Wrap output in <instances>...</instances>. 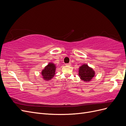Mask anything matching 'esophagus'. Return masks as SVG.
<instances>
[{"mask_svg": "<svg viewBox=\"0 0 126 126\" xmlns=\"http://www.w3.org/2000/svg\"><path fill=\"white\" fill-rule=\"evenodd\" d=\"M71 65V63H66V66H70Z\"/></svg>", "mask_w": 126, "mask_h": 126, "instance_id": "34e87169", "label": "esophagus"}]
</instances>
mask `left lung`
Instances as JSON below:
<instances>
[{
    "mask_svg": "<svg viewBox=\"0 0 126 126\" xmlns=\"http://www.w3.org/2000/svg\"><path fill=\"white\" fill-rule=\"evenodd\" d=\"M78 75L82 81L89 82L94 77L95 71L92 68L85 63L79 67Z\"/></svg>",
    "mask_w": 126,
    "mask_h": 126,
    "instance_id": "obj_1",
    "label": "left lung"
}]
</instances>
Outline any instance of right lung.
I'll return each mask as SVG.
<instances>
[{"label": "right lung", "instance_id": "1", "mask_svg": "<svg viewBox=\"0 0 126 126\" xmlns=\"http://www.w3.org/2000/svg\"><path fill=\"white\" fill-rule=\"evenodd\" d=\"M56 64L52 62H50L42 70L41 74L43 79L45 81L50 80L55 75L56 69Z\"/></svg>", "mask_w": 126, "mask_h": 126}]
</instances>
